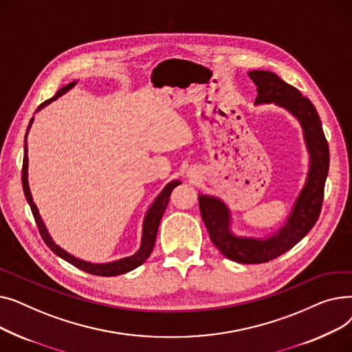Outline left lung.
Here are the masks:
<instances>
[{
    "mask_svg": "<svg viewBox=\"0 0 352 352\" xmlns=\"http://www.w3.org/2000/svg\"><path fill=\"white\" fill-rule=\"evenodd\" d=\"M256 85L255 104L274 102L287 108L302 125L309 151V171L285 226L270 238H243L230 231V211L223 201L199 195V211L211 241L228 260L239 264H263L289 251L316 226L321 212L324 187L329 168L328 142L314 104L301 92L271 71H250Z\"/></svg>",
    "mask_w": 352,
    "mask_h": 352,
    "instance_id": "left-lung-1",
    "label": "left lung"
}]
</instances>
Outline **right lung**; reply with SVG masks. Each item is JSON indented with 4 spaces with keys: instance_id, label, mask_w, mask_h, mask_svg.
<instances>
[{
    "instance_id": "right-lung-1",
    "label": "right lung",
    "mask_w": 352,
    "mask_h": 352,
    "mask_svg": "<svg viewBox=\"0 0 352 352\" xmlns=\"http://www.w3.org/2000/svg\"><path fill=\"white\" fill-rule=\"evenodd\" d=\"M74 85H76V81L63 87L57 94H55L52 98L44 101L38 108H36V111L41 109L43 107L48 105L51 101L57 100L58 97H61L63 94H65V92L68 89H71ZM32 124V118L28 124V129ZM28 134V131H27ZM27 134H25V145H24V160H23V173H21V179H23V188H24V194H25V198L28 201V204L31 207V211H32V215H34V219L36 223V227H38V231L44 239V243L47 244V247L54 252L57 254L58 256H61L63 260H65L67 263L72 264L74 267H77L88 274H92V275H100V276H114V275H120V274H125L128 271H131L140 265H142L146 258L150 256V254L153 252V248H154V244H155V238H157V231H158V226H160V221L162 218V214L165 212V208L166 206H168V201H170V197H171V192L173 190L179 186V181H171L170 184H166L165 188L161 191V194L155 198V201L153 202V206L150 207V210H148L146 215H145V219H144V228H142V241H141V248L137 254L131 255V256H126V258H122V260H118V261H114V263H108V264H91V263H87V261H82V260H78V258L72 256L71 254H68L67 251H64L63 248H60L57 244H55L52 241V238L50 236L43 219L38 214V210H36L34 201H32V197H31V192H30V187H28V179H27V168H28V157H27Z\"/></svg>"
}]
</instances>
